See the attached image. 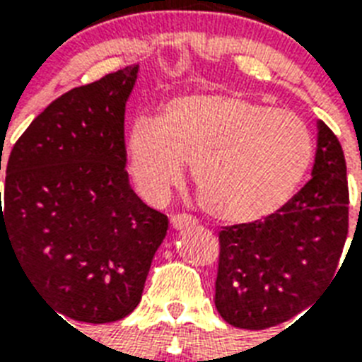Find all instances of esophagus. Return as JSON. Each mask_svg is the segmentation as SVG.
I'll return each instance as SVG.
<instances>
[{
	"label": "esophagus",
	"instance_id": "esophagus-1",
	"mask_svg": "<svg viewBox=\"0 0 362 362\" xmlns=\"http://www.w3.org/2000/svg\"><path fill=\"white\" fill-rule=\"evenodd\" d=\"M170 226L175 229H186V227L197 226V220L189 214H175L170 218Z\"/></svg>",
	"mask_w": 362,
	"mask_h": 362
}]
</instances>
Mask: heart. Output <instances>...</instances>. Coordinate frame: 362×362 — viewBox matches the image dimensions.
Wrapping results in <instances>:
<instances>
[{"label": "heart", "instance_id": "1", "mask_svg": "<svg viewBox=\"0 0 362 362\" xmlns=\"http://www.w3.org/2000/svg\"><path fill=\"white\" fill-rule=\"evenodd\" d=\"M136 187L167 197L192 163L199 203L229 223L274 214L293 197L314 158L308 124L240 93H193L165 103L158 120L136 118L125 139Z\"/></svg>", "mask_w": 362, "mask_h": 362}]
</instances>
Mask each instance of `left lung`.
Returning <instances> with one entry per match:
<instances>
[{
	"mask_svg": "<svg viewBox=\"0 0 362 362\" xmlns=\"http://www.w3.org/2000/svg\"><path fill=\"white\" fill-rule=\"evenodd\" d=\"M346 158L320 122L310 178L281 209L252 223L221 227L216 308L238 329H269L314 304L337 274L348 238Z\"/></svg>",
	"mask_w": 362,
	"mask_h": 362,
	"instance_id": "left-lung-1",
	"label": "left lung"
}]
</instances>
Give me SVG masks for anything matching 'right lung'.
Here are the masks:
<instances>
[{
	"label": "right lung",
	"mask_w": 362,
	"mask_h": 362,
	"mask_svg": "<svg viewBox=\"0 0 362 362\" xmlns=\"http://www.w3.org/2000/svg\"><path fill=\"white\" fill-rule=\"evenodd\" d=\"M136 71L64 93L8 156L0 242L14 247L59 317L110 323L129 315L167 235V216L136 197L125 170V101Z\"/></svg>",
	"instance_id": "right-lung-1"
}]
</instances>
